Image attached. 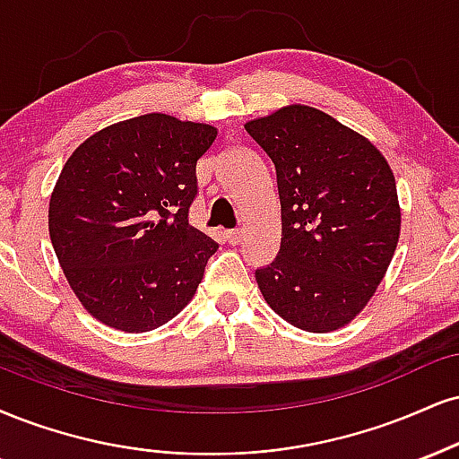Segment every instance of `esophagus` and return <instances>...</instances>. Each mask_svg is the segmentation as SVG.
<instances>
[{"instance_id": "1", "label": "esophagus", "mask_w": 459, "mask_h": 459, "mask_svg": "<svg viewBox=\"0 0 459 459\" xmlns=\"http://www.w3.org/2000/svg\"><path fill=\"white\" fill-rule=\"evenodd\" d=\"M241 237H244V230H241V229L226 230V241H229V244H239Z\"/></svg>"}]
</instances>
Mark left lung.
I'll list each match as a JSON object with an SVG mask.
<instances>
[{"label":"left lung","instance_id":"1","mask_svg":"<svg viewBox=\"0 0 459 459\" xmlns=\"http://www.w3.org/2000/svg\"><path fill=\"white\" fill-rule=\"evenodd\" d=\"M278 175L282 241L256 269L264 301L292 327L327 333L366 307L400 239L383 153L323 110L290 104L246 124Z\"/></svg>","mask_w":459,"mask_h":459}]
</instances>
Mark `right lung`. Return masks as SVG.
Segmentation results:
<instances>
[{
    "instance_id": "obj_1",
    "label": "right lung",
    "mask_w": 459,
    "mask_h": 459,
    "mask_svg": "<svg viewBox=\"0 0 459 459\" xmlns=\"http://www.w3.org/2000/svg\"><path fill=\"white\" fill-rule=\"evenodd\" d=\"M209 124L149 113L107 126L72 152L48 203L70 289L107 327L143 333L190 303L218 244L187 224Z\"/></svg>"
}]
</instances>
